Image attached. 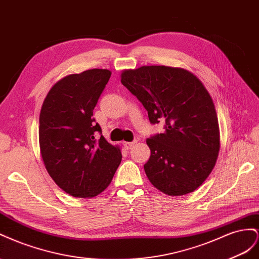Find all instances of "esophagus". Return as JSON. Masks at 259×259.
I'll return each instance as SVG.
<instances>
[{
	"mask_svg": "<svg viewBox=\"0 0 259 259\" xmlns=\"http://www.w3.org/2000/svg\"><path fill=\"white\" fill-rule=\"evenodd\" d=\"M137 142L136 141H134V142H123L122 144H123V146H124V149H127V150H130L132 146H134L135 144H136Z\"/></svg>",
	"mask_w": 259,
	"mask_h": 259,
	"instance_id": "1",
	"label": "esophagus"
}]
</instances>
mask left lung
Masks as SVG:
<instances>
[{
  "mask_svg": "<svg viewBox=\"0 0 259 259\" xmlns=\"http://www.w3.org/2000/svg\"><path fill=\"white\" fill-rule=\"evenodd\" d=\"M120 78L151 123L165 121L164 134L146 140L151 156L144 170L150 182L170 196L195 191L215 167L220 149L216 108L202 81L169 66L125 69Z\"/></svg>",
  "mask_w": 259,
  "mask_h": 259,
  "instance_id": "1",
  "label": "left lung"
}]
</instances>
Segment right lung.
<instances>
[{"label":"right lung","instance_id":"1","mask_svg":"<svg viewBox=\"0 0 259 259\" xmlns=\"http://www.w3.org/2000/svg\"><path fill=\"white\" fill-rule=\"evenodd\" d=\"M112 75L89 69L58 80L44 99L40 112L39 144L49 175L66 193L94 197L112 182L121 161L118 145L98 134L102 129L93 109Z\"/></svg>","mask_w":259,"mask_h":259}]
</instances>
